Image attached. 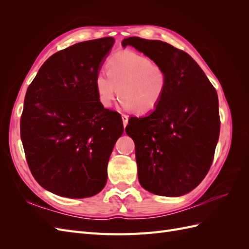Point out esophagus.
Wrapping results in <instances>:
<instances>
[{
  "instance_id": "obj_1",
  "label": "esophagus",
  "mask_w": 249,
  "mask_h": 249,
  "mask_svg": "<svg viewBox=\"0 0 249 249\" xmlns=\"http://www.w3.org/2000/svg\"><path fill=\"white\" fill-rule=\"evenodd\" d=\"M122 118H123L124 126L125 127V126H126V124H127V122H129V117H127V115H125V114H123V115H122Z\"/></svg>"
}]
</instances>
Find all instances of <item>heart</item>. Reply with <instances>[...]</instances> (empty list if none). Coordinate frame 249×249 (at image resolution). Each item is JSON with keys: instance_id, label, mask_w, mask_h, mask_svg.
<instances>
[{"instance_id": "1", "label": "heart", "mask_w": 249, "mask_h": 249, "mask_svg": "<svg viewBox=\"0 0 249 249\" xmlns=\"http://www.w3.org/2000/svg\"><path fill=\"white\" fill-rule=\"evenodd\" d=\"M94 84L103 107L110 108L119 91L120 106L124 110L147 114L163 99L167 88V73L162 65L149 58L123 51L109 59L108 73L100 71Z\"/></svg>"}]
</instances>
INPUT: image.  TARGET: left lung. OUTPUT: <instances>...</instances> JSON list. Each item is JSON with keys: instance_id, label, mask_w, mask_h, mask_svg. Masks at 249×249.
Segmentation results:
<instances>
[{"instance_id": "left-lung-1", "label": "left lung", "mask_w": 249, "mask_h": 249, "mask_svg": "<svg viewBox=\"0 0 249 249\" xmlns=\"http://www.w3.org/2000/svg\"><path fill=\"white\" fill-rule=\"evenodd\" d=\"M132 46L167 73L161 103L146 117H131L125 132L135 142L140 185L162 196L196 188L212 165L219 138L216 89L193 58L161 40L129 37Z\"/></svg>"}]
</instances>
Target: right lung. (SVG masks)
<instances>
[{"label":"right lung","instance_id":"1","mask_svg":"<svg viewBox=\"0 0 249 249\" xmlns=\"http://www.w3.org/2000/svg\"><path fill=\"white\" fill-rule=\"evenodd\" d=\"M113 37L59 51L29 85L20 138L32 176L59 196L85 198L102 191L115 142L124 133L119 113L97 99L95 77Z\"/></svg>","mask_w":249,"mask_h":249}]
</instances>
